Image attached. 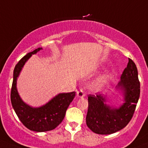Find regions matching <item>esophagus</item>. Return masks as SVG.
Masks as SVG:
<instances>
[{"mask_svg":"<svg viewBox=\"0 0 148 148\" xmlns=\"http://www.w3.org/2000/svg\"><path fill=\"white\" fill-rule=\"evenodd\" d=\"M77 95L79 97H83L84 96V92L83 91L82 89H80L77 92Z\"/></svg>","mask_w":148,"mask_h":148,"instance_id":"1","label":"esophagus"}]
</instances>
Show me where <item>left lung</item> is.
I'll use <instances>...</instances> for the list:
<instances>
[{
  "mask_svg": "<svg viewBox=\"0 0 148 148\" xmlns=\"http://www.w3.org/2000/svg\"><path fill=\"white\" fill-rule=\"evenodd\" d=\"M121 79L118 86L124 89L125 103L119 108L107 106L100 94L88 95L86 124L96 134H110L116 132L124 128L134 115L140 95V83L137 66L131 58H129Z\"/></svg>",
  "mask_w": 148,
  "mask_h": 148,
  "instance_id": "8db88e82",
  "label": "left lung"
}]
</instances>
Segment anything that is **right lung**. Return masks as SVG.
<instances>
[{
  "mask_svg": "<svg viewBox=\"0 0 148 148\" xmlns=\"http://www.w3.org/2000/svg\"><path fill=\"white\" fill-rule=\"evenodd\" d=\"M41 49L42 48H38L29 53L17 63L14 70L11 90V104L21 122L29 130L39 132L54 130L62 122L69 106L76 95L74 92L61 93L56 96L46 105L38 108H33L27 106L21 100L16 87L17 77L32 54L36 53Z\"/></svg>",
  "mask_w": 148,
  "mask_h": 148,
  "instance_id": "right-lung-1",
  "label": "right lung"
}]
</instances>
